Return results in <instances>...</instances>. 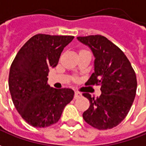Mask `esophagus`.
Instances as JSON below:
<instances>
[{
	"instance_id": "34e87169",
	"label": "esophagus",
	"mask_w": 146,
	"mask_h": 146,
	"mask_svg": "<svg viewBox=\"0 0 146 146\" xmlns=\"http://www.w3.org/2000/svg\"><path fill=\"white\" fill-rule=\"evenodd\" d=\"M82 97V93L78 92V91H75V94H74V98H78Z\"/></svg>"
}]
</instances>
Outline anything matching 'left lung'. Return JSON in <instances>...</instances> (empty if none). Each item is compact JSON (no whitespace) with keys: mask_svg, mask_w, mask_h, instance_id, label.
Wrapping results in <instances>:
<instances>
[{"mask_svg":"<svg viewBox=\"0 0 146 146\" xmlns=\"http://www.w3.org/2000/svg\"><path fill=\"white\" fill-rule=\"evenodd\" d=\"M91 49L94 72L86 84L101 86V95L83 96L90 101V108L82 116L86 123L99 130L110 129L122 122L133 105L137 91V77L127 56L112 42L103 35L78 37Z\"/></svg>","mask_w":146,"mask_h":146,"instance_id":"8db88e82","label":"left lung"}]
</instances>
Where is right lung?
Wrapping results in <instances>:
<instances>
[{"label": "right lung", "mask_w": 146, "mask_h": 146, "mask_svg": "<svg viewBox=\"0 0 146 146\" xmlns=\"http://www.w3.org/2000/svg\"><path fill=\"white\" fill-rule=\"evenodd\" d=\"M73 38L35 35L18 51L10 66L11 98L18 113L31 126L45 128L57 123L64 107L73 100L72 89L50 87L48 76L49 68L57 65L64 48Z\"/></svg>", "instance_id": "1"}]
</instances>
